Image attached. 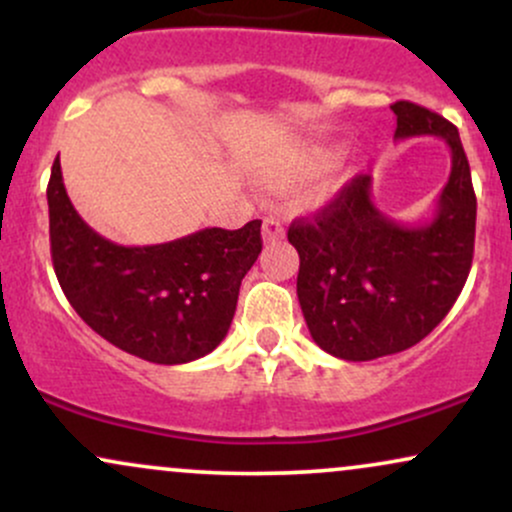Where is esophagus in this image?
Listing matches in <instances>:
<instances>
[{"instance_id":"1","label":"esophagus","mask_w":512,"mask_h":512,"mask_svg":"<svg viewBox=\"0 0 512 512\" xmlns=\"http://www.w3.org/2000/svg\"><path fill=\"white\" fill-rule=\"evenodd\" d=\"M262 238L264 243H274V240L284 238V223L276 219V216H267L262 221Z\"/></svg>"}]
</instances>
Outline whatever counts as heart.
Returning a JSON list of instances; mask_svg holds the SVG:
<instances>
[{
	"instance_id": "heart-1",
	"label": "heart",
	"mask_w": 512,
	"mask_h": 512,
	"mask_svg": "<svg viewBox=\"0 0 512 512\" xmlns=\"http://www.w3.org/2000/svg\"><path fill=\"white\" fill-rule=\"evenodd\" d=\"M330 158H332L330 151L322 149V146H313V149L305 151V154L298 158L286 173L276 175V182H279V185H289V182L310 178V175L320 173V170L330 163Z\"/></svg>"
}]
</instances>
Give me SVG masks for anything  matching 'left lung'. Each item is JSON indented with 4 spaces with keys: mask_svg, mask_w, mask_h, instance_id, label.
<instances>
[{
    "mask_svg": "<svg viewBox=\"0 0 512 512\" xmlns=\"http://www.w3.org/2000/svg\"><path fill=\"white\" fill-rule=\"evenodd\" d=\"M395 139L440 137L450 146L448 185L436 216L397 223L373 204L370 175H356L313 219H296L298 303L310 337L344 361H373L419 344L450 313L469 276L477 197L460 132L433 110L390 105Z\"/></svg>",
    "mask_w": 512,
    "mask_h": 512,
    "instance_id": "obj_1",
    "label": "left lung"
}]
</instances>
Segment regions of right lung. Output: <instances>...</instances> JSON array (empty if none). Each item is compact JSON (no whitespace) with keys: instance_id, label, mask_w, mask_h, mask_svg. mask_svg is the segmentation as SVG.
Segmentation results:
<instances>
[{"instance_id":"1","label":"right lung","mask_w":512,"mask_h":512,"mask_svg":"<svg viewBox=\"0 0 512 512\" xmlns=\"http://www.w3.org/2000/svg\"><path fill=\"white\" fill-rule=\"evenodd\" d=\"M50 252L57 281L81 320L117 349L178 366L223 342L243 276L262 252V221L204 228L161 245L125 248L76 214L57 156L48 182Z\"/></svg>"}]
</instances>
